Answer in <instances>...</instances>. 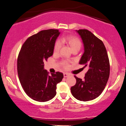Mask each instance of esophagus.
I'll return each instance as SVG.
<instances>
[{"label": "esophagus", "instance_id": "esophagus-1", "mask_svg": "<svg viewBox=\"0 0 126 126\" xmlns=\"http://www.w3.org/2000/svg\"><path fill=\"white\" fill-rule=\"evenodd\" d=\"M63 75H64V77H65V78H66V77H67L68 76H69L70 74L68 73H64V74H63Z\"/></svg>", "mask_w": 126, "mask_h": 126}]
</instances>
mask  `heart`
<instances>
[{
	"instance_id": "b5f03b06",
	"label": "heart",
	"mask_w": 126,
	"mask_h": 126,
	"mask_svg": "<svg viewBox=\"0 0 126 126\" xmlns=\"http://www.w3.org/2000/svg\"><path fill=\"white\" fill-rule=\"evenodd\" d=\"M62 43H66L68 44L73 51L75 49H80L82 46L81 42H80V40L78 37H77L64 36L62 37L61 39H60V40H58L55 43L54 46L55 52H58L60 51V49L62 46ZM62 65H63V67L65 68H68L70 66L69 64H68V62L67 60H63L62 62Z\"/></svg>"
}]
</instances>
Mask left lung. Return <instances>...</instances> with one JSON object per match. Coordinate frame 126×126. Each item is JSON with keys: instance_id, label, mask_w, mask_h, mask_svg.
<instances>
[{"instance_id": "left-lung-1", "label": "left lung", "mask_w": 126, "mask_h": 126, "mask_svg": "<svg viewBox=\"0 0 126 126\" xmlns=\"http://www.w3.org/2000/svg\"><path fill=\"white\" fill-rule=\"evenodd\" d=\"M82 40L84 53L79 63L88 66L84 79L74 76L76 84L71 88L72 94L80 101L95 99L101 94L108 82L110 61L103 42L86 29L77 31Z\"/></svg>"}]
</instances>
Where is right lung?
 <instances>
[{
  "label": "right lung",
  "mask_w": 126,
  "mask_h": 126,
  "mask_svg": "<svg viewBox=\"0 0 126 126\" xmlns=\"http://www.w3.org/2000/svg\"><path fill=\"white\" fill-rule=\"evenodd\" d=\"M59 30L39 32L27 39L18 56L17 71L25 93L33 100L46 102L56 94V85L63 78V73L49 75L44 68V62L52 56Z\"/></svg>",
  "instance_id": "1"
}]
</instances>
